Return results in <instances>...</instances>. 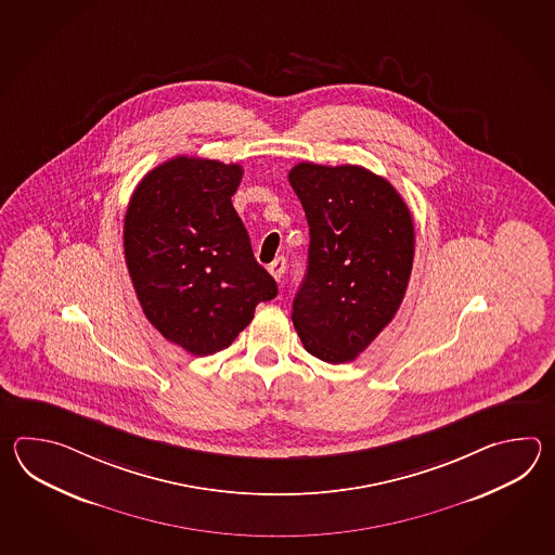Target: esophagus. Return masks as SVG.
Here are the masks:
<instances>
[{
    "label": "esophagus",
    "mask_w": 555,
    "mask_h": 555,
    "mask_svg": "<svg viewBox=\"0 0 555 555\" xmlns=\"http://www.w3.org/2000/svg\"><path fill=\"white\" fill-rule=\"evenodd\" d=\"M270 273L273 275V280H282L283 273H285V258H275V260L270 263Z\"/></svg>",
    "instance_id": "obj_1"
}]
</instances>
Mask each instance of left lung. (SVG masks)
<instances>
[{"mask_svg":"<svg viewBox=\"0 0 555 555\" xmlns=\"http://www.w3.org/2000/svg\"><path fill=\"white\" fill-rule=\"evenodd\" d=\"M289 184L309 224L295 331L321 361H353L401 307L413 270V218L389 180L363 166L299 163Z\"/></svg>","mask_w":555,"mask_h":555,"instance_id":"left-lung-1","label":"left lung"}]
</instances>
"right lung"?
Listing matches in <instances>:
<instances>
[{
    "label": "right lung",
    "instance_id": "1",
    "mask_svg": "<svg viewBox=\"0 0 555 555\" xmlns=\"http://www.w3.org/2000/svg\"><path fill=\"white\" fill-rule=\"evenodd\" d=\"M242 166L177 156L139 182L125 214V260L142 311L184 351L218 353L278 295L254 258L232 196Z\"/></svg>",
    "mask_w": 555,
    "mask_h": 555
}]
</instances>
